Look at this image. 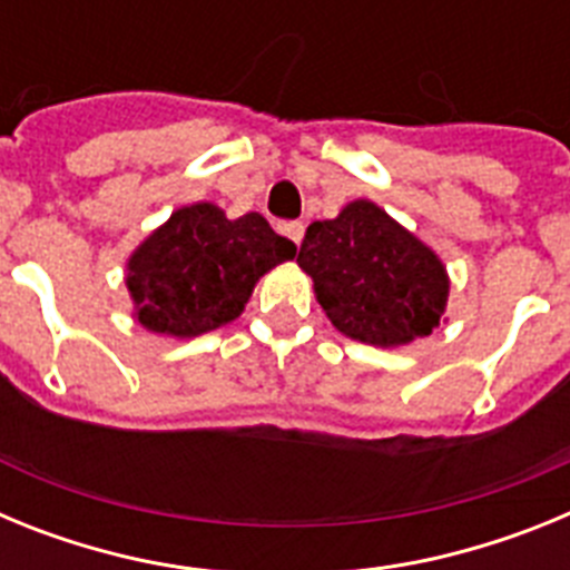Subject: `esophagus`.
I'll return each mask as SVG.
<instances>
[{"label":"esophagus","instance_id":"obj_1","mask_svg":"<svg viewBox=\"0 0 570 570\" xmlns=\"http://www.w3.org/2000/svg\"><path fill=\"white\" fill-rule=\"evenodd\" d=\"M282 234L288 236V239L294 242L296 248H299L302 236H305V225H302V223H288V225H282Z\"/></svg>","mask_w":570,"mask_h":570}]
</instances>
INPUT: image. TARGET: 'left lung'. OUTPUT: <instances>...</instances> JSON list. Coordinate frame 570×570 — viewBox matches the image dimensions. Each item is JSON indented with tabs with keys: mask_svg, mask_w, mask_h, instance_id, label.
I'll return each instance as SVG.
<instances>
[{
	"mask_svg": "<svg viewBox=\"0 0 570 570\" xmlns=\"http://www.w3.org/2000/svg\"><path fill=\"white\" fill-rule=\"evenodd\" d=\"M296 262L334 328L365 345H407L445 314L451 282L440 256L367 199L308 225Z\"/></svg>",
	"mask_w": 570,
	"mask_h": 570,
	"instance_id": "left-lung-1",
	"label": "left lung"
}]
</instances>
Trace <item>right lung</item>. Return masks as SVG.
Wrapping results in <instances>:
<instances>
[{"label":"right lung","mask_w":570,"mask_h":570,"mask_svg":"<svg viewBox=\"0 0 570 570\" xmlns=\"http://www.w3.org/2000/svg\"><path fill=\"white\" fill-rule=\"evenodd\" d=\"M296 256L262 214L228 219L196 203L170 214L128 259L134 316L154 334L176 340L223 328L245 311L259 276Z\"/></svg>","instance_id":"add662e5"}]
</instances>
